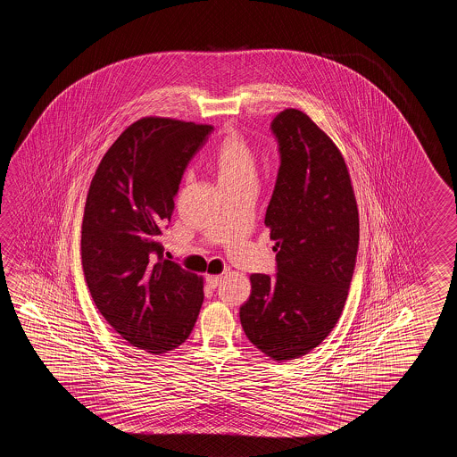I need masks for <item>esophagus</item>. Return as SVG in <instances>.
Masks as SVG:
<instances>
[{"instance_id": "obj_1", "label": "esophagus", "mask_w": 457, "mask_h": 457, "mask_svg": "<svg viewBox=\"0 0 457 457\" xmlns=\"http://www.w3.org/2000/svg\"><path fill=\"white\" fill-rule=\"evenodd\" d=\"M222 281V276L220 274H209L207 278H205V282H207V286L211 287V289H215L219 284Z\"/></svg>"}]
</instances>
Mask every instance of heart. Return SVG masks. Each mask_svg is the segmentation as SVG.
Returning a JSON list of instances; mask_svg holds the SVG:
<instances>
[{"instance_id": "obj_1", "label": "heart", "mask_w": 457, "mask_h": 457, "mask_svg": "<svg viewBox=\"0 0 457 457\" xmlns=\"http://www.w3.org/2000/svg\"><path fill=\"white\" fill-rule=\"evenodd\" d=\"M219 185L228 186L254 181L256 155L253 146L238 132H228L215 146L211 158Z\"/></svg>"}]
</instances>
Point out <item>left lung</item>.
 Listing matches in <instances>:
<instances>
[{
	"instance_id": "1",
	"label": "left lung",
	"mask_w": 457,
	"mask_h": 457,
	"mask_svg": "<svg viewBox=\"0 0 457 457\" xmlns=\"http://www.w3.org/2000/svg\"><path fill=\"white\" fill-rule=\"evenodd\" d=\"M281 166L264 225L278 274H252L240 307L248 340L268 358L297 360L335 328L348 297L360 214L340 148L299 109L272 119Z\"/></svg>"
}]
</instances>
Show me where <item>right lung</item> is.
<instances>
[{
	"mask_svg": "<svg viewBox=\"0 0 457 457\" xmlns=\"http://www.w3.org/2000/svg\"><path fill=\"white\" fill-rule=\"evenodd\" d=\"M214 127L142 117L109 146L91 179L81 262L97 311L150 354L183 345L204 301V279L163 258L162 228L186 166Z\"/></svg>",
	"mask_w": 457,
	"mask_h": 457,
	"instance_id": "right-lung-1",
	"label": "right lung"
}]
</instances>
